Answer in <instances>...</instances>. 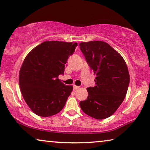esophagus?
<instances>
[{
  "instance_id": "34e87169",
  "label": "esophagus",
  "mask_w": 150,
  "mask_h": 150,
  "mask_svg": "<svg viewBox=\"0 0 150 150\" xmlns=\"http://www.w3.org/2000/svg\"><path fill=\"white\" fill-rule=\"evenodd\" d=\"M79 86H77V85H73V89H74V91H77V90L79 89Z\"/></svg>"
}]
</instances>
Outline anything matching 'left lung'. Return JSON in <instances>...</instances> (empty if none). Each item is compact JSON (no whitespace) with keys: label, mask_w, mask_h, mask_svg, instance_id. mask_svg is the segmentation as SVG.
I'll return each mask as SVG.
<instances>
[{"label":"left lung","mask_w":150,"mask_h":150,"mask_svg":"<svg viewBox=\"0 0 150 150\" xmlns=\"http://www.w3.org/2000/svg\"><path fill=\"white\" fill-rule=\"evenodd\" d=\"M80 49L96 75V86L88 87L87 99L80 101L81 109L96 120L110 117L124 100L129 74L122 55L101 41L82 42Z\"/></svg>","instance_id":"1"}]
</instances>
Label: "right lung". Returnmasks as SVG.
I'll list each match as a JSON object with an SVG mask.
<instances>
[{
  "instance_id": "add662e5",
  "label": "right lung",
  "mask_w": 150,
  "mask_h": 150,
  "mask_svg": "<svg viewBox=\"0 0 150 150\" xmlns=\"http://www.w3.org/2000/svg\"><path fill=\"white\" fill-rule=\"evenodd\" d=\"M77 46V42L47 41L25 57L19 71V85L25 102L36 115L49 117L65 106L73 86L63 84L58 77L64 73L65 64Z\"/></svg>"
}]
</instances>
